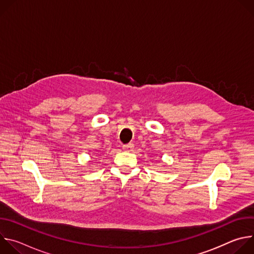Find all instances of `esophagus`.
<instances>
[{
	"label": "esophagus",
	"instance_id": "1",
	"mask_svg": "<svg viewBox=\"0 0 254 254\" xmlns=\"http://www.w3.org/2000/svg\"><path fill=\"white\" fill-rule=\"evenodd\" d=\"M123 149H124V151H126V152L132 151V150H133V144H132V143L125 144V146H123Z\"/></svg>",
	"mask_w": 254,
	"mask_h": 254
}]
</instances>
